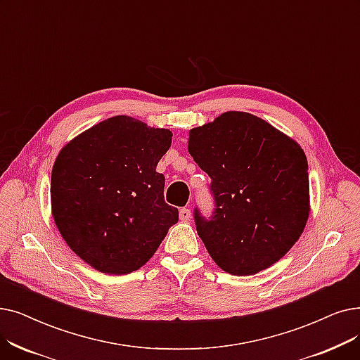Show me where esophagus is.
Segmentation results:
<instances>
[{"label": "esophagus", "instance_id": "34e87169", "mask_svg": "<svg viewBox=\"0 0 360 360\" xmlns=\"http://www.w3.org/2000/svg\"><path fill=\"white\" fill-rule=\"evenodd\" d=\"M179 219H181L182 222L190 221V219H191V210L186 209V207H182V209L179 210Z\"/></svg>", "mask_w": 360, "mask_h": 360}]
</instances>
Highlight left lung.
I'll list each match as a JSON object with an SVG mask.
<instances>
[{
    "label": "left lung",
    "mask_w": 360,
    "mask_h": 360,
    "mask_svg": "<svg viewBox=\"0 0 360 360\" xmlns=\"http://www.w3.org/2000/svg\"><path fill=\"white\" fill-rule=\"evenodd\" d=\"M188 151L212 178L210 221L195 210L210 257L231 275H255L283 259L310 213L307 159L300 144L266 120L225 112L188 132Z\"/></svg>",
    "instance_id": "left-lung-1"
}]
</instances>
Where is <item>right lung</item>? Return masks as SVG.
<instances>
[{"label":"right lung","mask_w":360,"mask_h":360,"mask_svg":"<svg viewBox=\"0 0 360 360\" xmlns=\"http://www.w3.org/2000/svg\"><path fill=\"white\" fill-rule=\"evenodd\" d=\"M172 136L120 115L76 135L57 154L51 214L72 252L92 269H139L178 222V209L165 202V176L155 172Z\"/></svg>","instance_id":"add662e5"}]
</instances>
